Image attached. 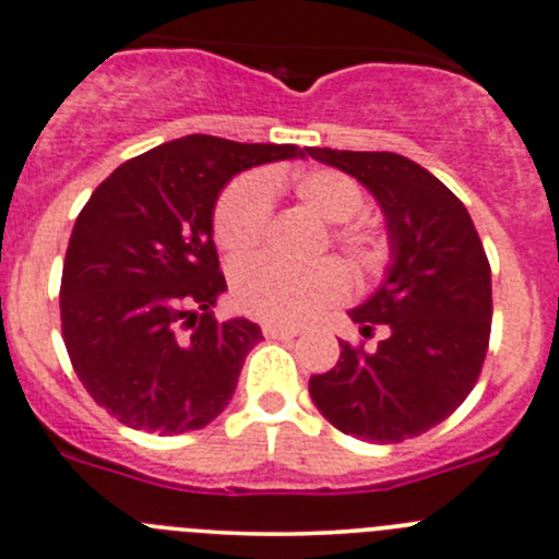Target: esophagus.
Returning a JSON list of instances; mask_svg holds the SVG:
<instances>
[{
  "label": "esophagus",
  "mask_w": 559,
  "mask_h": 559,
  "mask_svg": "<svg viewBox=\"0 0 559 559\" xmlns=\"http://www.w3.org/2000/svg\"><path fill=\"white\" fill-rule=\"evenodd\" d=\"M263 336H269V340H293V336H298V329L296 325L266 323L263 325Z\"/></svg>",
  "instance_id": "obj_1"
}]
</instances>
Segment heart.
Listing matches in <instances>:
<instances>
[{
	"label": "heart",
	"mask_w": 559,
	"mask_h": 559,
	"mask_svg": "<svg viewBox=\"0 0 559 559\" xmlns=\"http://www.w3.org/2000/svg\"><path fill=\"white\" fill-rule=\"evenodd\" d=\"M293 195L307 212L336 225L331 245L364 274L389 263V236L369 219H353L367 203L364 187L334 168H312L293 176ZM274 190L261 174H241L225 185L214 203V241L230 258H245L266 241L272 225ZM347 293V274L336 261L287 266L272 258H255L234 272V301L258 320L301 323L331 307Z\"/></svg>",
	"instance_id": "obj_1"
}]
</instances>
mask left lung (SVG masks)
Listing matches in <instances>:
<instances>
[{"instance_id": "8db88e82", "label": "left lung", "mask_w": 559, "mask_h": 559, "mask_svg": "<svg viewBox=\"0 0 559 559\" xmlns=\"http://www.w3.org/2000/svg\"><path fill=\"white\" fill-rule=\"evenodd\" d=\"M356 176L385 214L391 266L350 318L383 325L378 350L340 342L334 369L309 378L318 411L340 432L402 443L451 416L478 383L491 334V269L465 203L427 168L394 152L307 148Z\"/></svg>"}]
</instances>
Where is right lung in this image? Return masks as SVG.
<instances>
[{"instance_id":"right-lung-1","label":"right lung","mask_w":559,"mask_h":559,"mask_svg":"<svg viewBox=\"0 0 559 559\" xmlns=\"http://www.w3.org/2000/svg\"><path fill=\"white\" fill-rule=\"evenodd\" d=\"M304 157L293 143L187 135L121 163L81 209L59 309L75 374L116 421L157 435L206 427L228 407L261 329L219 323L212 239L219 190L239 170Z\"/></svg>"}]
</instances>
